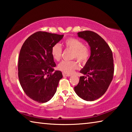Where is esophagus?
<instances>
[{
  "label": "esophagus",
  "mask_w": 132,
  "mask_h": 132,
  "mask_svg": "<svg viewBox=\"0 0 132 132\" xmlns=\"http://www.w3.org/2000/svg\"><path fill=\"white\" fill-rule=\"evenodd\" d=\"M63 77H70V75H68V74H66V73H63Z\"/></svg>",
  "instance_id": "1"
}]
</instances>
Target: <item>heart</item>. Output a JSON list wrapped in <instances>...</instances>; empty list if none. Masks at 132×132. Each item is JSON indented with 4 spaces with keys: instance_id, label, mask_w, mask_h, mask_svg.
Returning a JSON list of instances; mask_svg holds the SVG:
<instances>
[{
    "instance_id": "heart-1",
    "label": "heart",
    "mask_w": 132,
    "mask_h": 132,
    "mask_svg": "<svg viewBox=\"0 0 132 132\" xmlns=\"http://www.w3.org/2000/svg\"><path fill=\"white\" fill-rule=\"evenodd\" d=\"M64 45L68 49L73 51L72 57L76 58L79 62L85 63L87 61L90 56V51L84 46L81 41L75 38H69L64 41ZM51 55L55 61H59L62 55V48L59 44H56L51 48ZM79 68L77 61H62L57 66L59 70L66 74L70 75L76 69Z\"/></svg>"
}]
</instances>
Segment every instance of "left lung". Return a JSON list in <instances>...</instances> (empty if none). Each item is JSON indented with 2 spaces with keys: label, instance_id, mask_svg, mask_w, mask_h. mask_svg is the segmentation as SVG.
I'll list each match as a JSON object with an SVG mask.
<instances>
[{
  "label": "left lung",
  "instance_id": "obj_1",
  "mask_svg": "<svg viewBox=\"0 0 132 132\" xmlns=\"http://www.w3.org/2000/svg\"><path fill=\"white\" fill-rule=\"evenodd\" d=\"M77 34L88 42L91 55L80 71L86 76L80 77L75 91L82 99L94 101L104 94L112 80L114 73L112 52L105 40L97 33L84 31Z\"/></svg>",
  "mask_w": 132,
  "mask_h": 132
}]
</instances>
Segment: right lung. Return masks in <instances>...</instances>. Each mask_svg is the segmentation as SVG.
<instances>
[{
    "mask_svg": "<svg viewBox=\"0 0 132 132\" xmlns=\"http://www.w3.org/2000/svg\"><path fill=\"white\" fill-rule=\"evenodd\" d=\"M63 35L38 31L30 35L22 46L19 57L20 83L28 97L39 103L48 102L56 93L63 76L56 70L51 48Z\"/></svg>",
    "mask_w": 132,
    "mask_h": 132,
    "instance_id": "obj_1",
    "label": "right lung"
}]
</instances>
